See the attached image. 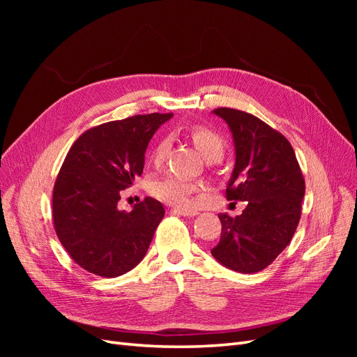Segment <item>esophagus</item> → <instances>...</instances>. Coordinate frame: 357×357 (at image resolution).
<instances>
[{
  "label": "esophagus",
  "instance_id": "esophagus-1",
  "mask_svg": "<svg viewBox=\"0 0 357 357\" xmlns=\"http://www.w3.org/2000/svg\"><path fill=\"white\" fill-rule=\"evenodd\" d=\"M171 211L178 215H185V218H193V215L198 214L197 210H186V208H172Z\"/></svg>",
  "mask_w": 357,
  "mask_h": 357
}]
</instances>
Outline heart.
I'll use <instances>...</instances> for the list:
<instances>
[{"label": "heart", "instance_id": "obj_1", "mask_svg": "<svg viewBox=\"0 0 357 357\" xmlns=\"http://www.w3.org/2000/svg\"><path fill=\"white\" fill-rule=\"evenodd\" d=\"M192 143L207 160H219L226 152L225 138L207 126H193L189 129ZM169 150V138L162 137L153 149L152 159L155 164H160ZM201 189V185L177 174H167L150 181L149 190L160 201L178 207H186L190 204L192 195Z\"/></svg>", "mask_w": 357, "mask_h": 357}]
</instances>
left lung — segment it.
I'll list each match as a JSON object with an SVG mask.
<instances>
[{"instance_id": "obj_1", "label": "left lung", "mask_w": 357, "mask_h": 357, "mask_svg": "<svg viewBox=\"0 0 357 357\" xmlns=\"http://www.w3.org/2000/svg\"><path fill=\"white\" fill-rule=\"evenodd\" d=\"M214 113L229 125L235 143V167L226 198L244 201L245 208L236 218L219 214L220 241L211 255L236 273H259L275 261L294 236L305 180L294 147L282 132L241 110L220 107Z\"/></svg>"}]
</instances>
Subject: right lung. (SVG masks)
<instances>
[{"instance_id": "right-lung-1", "label": "right lung", "mask_w": 357, "mask_h": 357, "mask_svg": "<svg viewBox=\"0 0 357 357\" xmlns=\"http://www.w3.org/2000/svg\"><path fill=\"white\" fill-rule=\"evenodd\" d=\"M172 113L137 114L93 126L75 139L53 188V228L73 261L113 278L142 262L165 210L153 198L117 208L121 192L142 176L156 129Z\"/></svg>"}]
</instances>
